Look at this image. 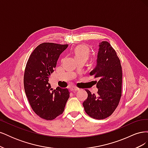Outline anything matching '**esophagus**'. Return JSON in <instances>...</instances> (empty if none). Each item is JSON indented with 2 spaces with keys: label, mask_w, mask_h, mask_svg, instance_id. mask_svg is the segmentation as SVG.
<instances>
[{
  "label": "esophagus",
  "mask_w": 148,
  "mask_h": 148,
  "mask_svg": "<svg viewBox=\"0 0 148 148\" xmlns=\"http://www.w3.org/2000/svg\"><path fill=\"white\" fill-rule=\"evenodd\" d=\"M70 90L71 91H77L79 90V89L77 88V87H75V86H72V87L70 88Z\"/></svg>",
  "instance_id": "obj_1"
}]
</instances>
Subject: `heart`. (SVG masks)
<instances>
[{"mask_svg":"<svg viewBox=\"0 0 148 148\" xmlns=\"http://www.w3.org/2000/svg\"><path fill=\"white\" fill-rule=\"evenodd\" d=\"M74 53L75 57L77 58V59L83 57L88 59L89 54V51L88 48L86 46H79L75 49Z\"/></svg>","mask_w":148,"mask_h":148,"instance_id":"1","label":"heart"}]
</instances>
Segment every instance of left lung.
<instances>
[{
    "label": "left lung",
    "instance_id": "obj_1",
    "mask_svg": "<svg viewBox=\"0 0 148 148\" xmlns=\"http://www.w3.org/2000/svg\"><path fill=\"white\" fill-rule=\"evenodd\" d=\"M99 79L96 82L97 93L88 89V98L83 106L91 117L102 120L109 117L117 108L122 96V70L115 51L107 41L99 43L96 65L89 73Z\"/></svg>",
    "mask_w": 148,
    "mask_h": 148
}]
</instances>
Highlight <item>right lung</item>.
I'll return each instance as SVG.
<instances>
[{"instance_id":"1","label":"right lung","mask_w":148,"mask_h":148,"mask_svg":"<svg viewBox=\"0 0 148 148\" xmlns=\"http://www.w3.org/2000/svg\"><path fill=\"white\" fill-rule=\"evenodd\" d=\"M69 44L44 42L29 56L24 74V88L31 108L39 117L56 119L64 111L70 97L68 89L57 87L51 91L49 78L53 72L60 55Z\"/></svg>"}]
</instances>
